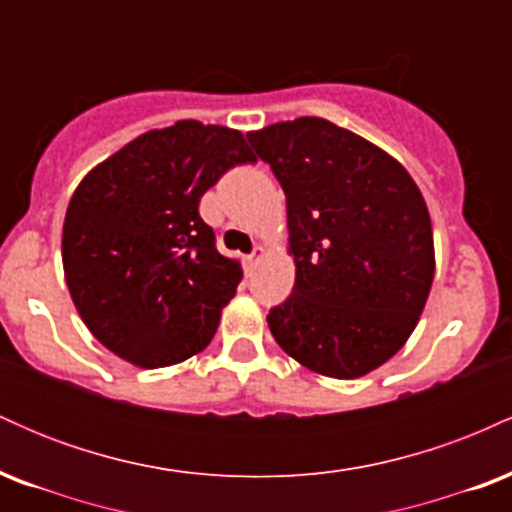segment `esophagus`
<instances>
[{"label":"esophagus","mask_w":512,"mask_h":512,"mask_svg":"<svg viewBox=\"0 0 512 512\" xmlns=\"http://www.w3.org/2000/svg\"><path fill=\"white\" fill-rule=\"evenodd\" d=\"M262 257H264V248H262V245H255V250H252V252H250V255H248V257H245V264H248V269H252V267H255V264H257V262H260V260H262Z\"/></svg>","instance_id":"34e87169"}]
</instances>
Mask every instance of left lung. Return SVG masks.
Here are the masks:
<instances>
[{"label": "left lung", "mask_w": 512, "mask_h": 512, "mask_svg": "<svg viewBox=\"0 0 512 512\" xmlns=\"http://www.w3.org/2000/svg\"><path fill=\"white\" fill-rule=\"evenodd\" d=\"M286 195L296 284L267 315L313 373L354 380L407 344L436 272L424 195L407 168L351 129L298 117L248 132Z\"/></svg>", "instance_id": "left-lung-1"}]
</instances>
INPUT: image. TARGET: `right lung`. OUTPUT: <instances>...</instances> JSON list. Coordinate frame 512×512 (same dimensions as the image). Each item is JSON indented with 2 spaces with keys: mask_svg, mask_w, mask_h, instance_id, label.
Returning <instances> with one entry per match:
<instances>
[{
  "mask_svg": "<svg viewBox=\"0 0 512 512\" xmlns=\"http://www.w3.org/2000/svg\"><path fill=\"white\" fill-rule=\"evenodd\" d=\"M248 161L238 129L178 120L79 182L62 226L64 279L88 332L122 361L175 366L214 339L243 267L216 250L199 199Z\"/></svg>",
  "mask_w": 512,
  "mask_h": 512,
  "instance_id": "obj_1",
  "label": "right lung"
}]
</instances>
